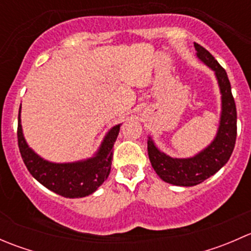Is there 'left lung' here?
Returning a JSON list of instances; mask_svg holds the SVG:
<instances>
[{"mask_svg": "<svg viewBox=\"0 0 251 251\" xmlns=\"http://www.w3.org/2000/svg\"><path fill=\"white\" fill-rule=\"evenodd\" d=\"M197 58L214 72L221 95V113L214 140L189 158H174L161 151L148 136V156L156 175L174 186L192 187L215 175L231 158L237 137V109L227 73L201 45L194 44Z\"/></svg>", "mask_w": 251, "mask_h": 251, "instance_id": "1", "label": "left lung"}]
</instances>
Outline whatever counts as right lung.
<instances>
[{
    "instance_id": "obj_1",
    "label": "right lung",
    "mask_w": 251,
    "mask_h": 251,
    "mask_svg": "<svg viewBox=\"0 0 251 251\" xmlns=\"http://www.w3.org/2000/svg\"><path fill=\"white\" fill-rule=\"evenodd\" d=\"M22 105L18 115V146L23 161L35 179L50 191L64 198H83L95 193L108 178L113 159V146L121 124L113 126L90 158L72 163H53L40 156L24 137L22 127Z\"/></svg>"
}]
</instances>
